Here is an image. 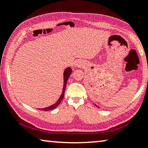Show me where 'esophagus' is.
I'll use <instances>...</instances> for the list:
<instances>
[{
	"mask_svg": "<svg viewBox=\"0 0 148 148\" xmlns=\"http://www.w3.org/2000/svg\"><path fill=\"white\" fill-rule=\"evenodd\" d=\"M75 66H76V67H82V66H82V64L80 62H78L76 63V64H75Z\"/></svg>",
	"mask_w": 148,
	"mask_h": 148,
	"instance_id": "34e87169",
	"label": "esophagus"
}]
</instances>
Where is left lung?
<instances>
[{"instance_id": "obj_1", "label": "left lung", "mask_w": 148, "mask_h": 148, "mask_svg": "<svg viewBox=\"0 0 148 148\" xmlns=\"http://www.w3.org/2000/svg\"><path fill=\"white\" fill-rule=\"evenodd\" d=\"M94 105H95V106H96V107H98V108H99V107H98V106H97V105H95V104H94Z\"/></svg>"}]
</instances>
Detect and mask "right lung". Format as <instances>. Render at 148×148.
I'll use <instances>...</instances> for the list:
<instances>
[{"label": "right lung", "instance_id": "right-lung-1", "mask_svg": "<svg viewBox=\"0 0 148 148\" xmlns=\"http://www.w3.org/2000/svg\"><path fill=\"white\" fill-rule=\"evenodd\" d=\"M71 73H72V69L70 67H67L66 69L64 70V74H64V75H63V76H64V78H63V79H64V86H63V88H62V92L61 95H60L59 99H58L57 101L55 103H54L53 105H51V106L45 107V108H43V109H38L39 110H41V111H51V110L55 109V108H57L58 106V105H59V104L60 103V102H61V101L63 99V97H64V91H65L66 86L68 79H69V76H70Z\"/></svg>", "mask_w": 148, "mask_h": 148}]
</instances>
